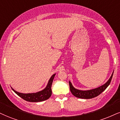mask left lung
<instances>
[{"mask_svg": "<svg viewBox=\"0 0 120 120\" xmlns=\"http://www.w3.org/2000/svg\"><path fill=\"white\" fill-rule=\"evenodd\" d=\"M113 72L112 73L111 76L109 79V81L106 83L105 85H103L101 87H99L98 88H95V89H93L91 90H88V91H81V90H78L76 89L73 87L72 83L70 82H69V88H70V91L71 93L73 94V96L75 97H77L79 98H84V99H90L94 97H97L99 94H100L106 89V88L109 86L111 81L112 76H113Z\"/></svg>", "mask_w": 120, "mask_h": 120, "instance_id": "1", "label": "left lung"}]
</instances>
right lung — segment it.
<instances>
[{"label": "right lung", "instance_id": "right-lung-1", "mask_svg": "<svg viewBox=\"0 0 120 120\" xmlns=\"http://www.w3.org/2000/svg\"><path fill=\"white\" fill-rule=\"evenodd\" d=\"M55 75L56 74L52 75V76L51 77L49 80L47 87L43 90L38 92L33 93V94H22V93L18 92L15 91L14 90H13L12 88H11L16 94L26 101L36 102L45 101V100L49 98L52 95V84L53 80L54 79Z\"/></svg>", "mask_w": 120, "mask_h": 120}]
</instances>
